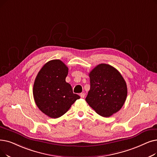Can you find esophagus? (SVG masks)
I'll return each instance as SVG.
<instances>
[{
  "label": "esophagus",
  "instance_id": "34e87169",
  "mask_svg": "<svg viewBox=\"0 0 157 157\" xmlns=\"http://www.w3.org/2000/svg\"><path fill=\"white\" fill-rule=\"evenodd\" d=\"M79 95H80V97H81V98H84L85 94V93H81Z\"/></svg>",
  "mask_w": 157,
  "mask_h": 157
}]
</instances>
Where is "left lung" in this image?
<instances>
[{
	"instance_id": "8db88e82",
	"label": "left lung",
	"mask_w": 157,
	"mask_h": 157,
	"mask_svg": "<svg viewBox=\"0 0 157 157\" xmlns=\"http://www.w3.org/2000/svg\"><path fill=\"white\" fill-rule=\"evenodd\" d=\"M89 77L86 103L105 117L119 111L127 97L126 83L121 73L110 65L101 63L92 70Z\"/></svg>"
}]
</instances>
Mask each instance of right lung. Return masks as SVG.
Returning <instances> with one entry per match:
<instances>
[{"label": "right lung", "mask_w": 157, "mask_h": 157, "mask_svg": "<svg viewBox=\"0 0 157 157\" xmlns=\"http://www.w3.org/2000/svg\"><path fill=\"white\" fill-rule=\"evenodd\" d=\"M68 70L62 61L52 59L42 67L35 80L33 92L35 103L49 117L62 116L80 98L65 81Z\"/></svg>", "instance_id": "obj_1"}]
</instances>
